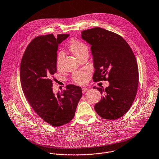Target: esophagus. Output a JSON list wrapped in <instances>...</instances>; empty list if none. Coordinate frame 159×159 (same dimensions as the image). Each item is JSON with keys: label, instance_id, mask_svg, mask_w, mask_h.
<instances>
[{"label": "esophagus", "instance_id": "1", "mask_svg": "<svg viewBox=\"0 0 159 159\" xmlns=\"http://www.w3.org/2000/svg\"><path fill=\"white\" fill-rule=\"evenodd\" d=\"M88 89H87V88H85V87H83V88H82V93H84L85 92H86L88 90Z\"/></svg>", "mask_w": 159, "mask_h": 159}]
</instances>
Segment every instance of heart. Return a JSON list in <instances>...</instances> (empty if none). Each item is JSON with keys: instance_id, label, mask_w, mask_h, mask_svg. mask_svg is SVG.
<instances>
[{"instance_id": "1", "label": "heart", "mask_w": 159, "mask_h": 159, "mask_svg": "<svg viewBox=\"0 0 159 159\" xmlns=\"http://www.w3.org/2000/svg\"><path fill=\"white\" fill-rule=\"evenodd\" d=\"M68 49L74 56L81 59L85 55H88L89 48L87 44L78 39H72L70 40L68 45ZM64 59V54L62 52L58 53L56 60V66L58 70H61L62 67V62ZM89 72L87 71H77L72 75L73 81L78 84H84L89 80Z\"/></svg>"}]
</instances>
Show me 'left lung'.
I'll use <instances>...</instances> for the list:
<instances>
[{
  "label": "left lung",
  "instance_id": "8db88e82",
  "mask_svg": "<svg viewBox=\"0 0 159 159\" xmlns=\"http://www.w3.org/2000/svg\"><path fill=\"white\" fill-rule=\"evenodd\" d=\"M82 38L91 44L93 82L110 83L105 89L93 87L103 94L95 110L105 120L120 118L130 109L137 93L139 71L134 52L122 36L102 28L84 30Z\"/></svg>",
  "mask_w": 159,
  "mask_h": 159
}]
</instances>
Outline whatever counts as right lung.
<instances>
[{
  "label": "right lung",
  "mask_w": 159,
  "mask_h": 159,
  "mask_svg": "<svg viewBox=\"0 0 159 159\" xmlns=\"http://www.w3.org/2000/svg\"><path fill=\"white\" fill-rule=\"evenodd\" d=\"M69 34L39 35L28 45L23 55L20 77L23 93L34 112L54 127L69 123L74 117L82 97L80 87L69 84L54 95L52 78L56 72L58 44Z\"/></svg>",
  "instance_id": "right-lung-1"
}]
</instances>
